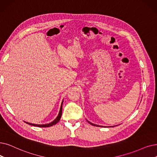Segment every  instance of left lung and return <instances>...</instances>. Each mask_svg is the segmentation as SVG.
Wrapping results in <instances>:
<instances>
[{"label": "left lung", "mask_w": 157, "mask_h": 157, "mask_svg": "<svg viewBox=\"0 0 157 157\" xmlns=\"http://www.w3.org/2000/svg\"><path fill=\"white\" fill-rule=\"evenodd\" d=\"M86 121L88 122V123H90V124H92V125H93V126H98V127H106V126H99V125H98V124H93V123H92V122H89L88 121V120H86ZM113 126H112V127H113ZM111 127V126H110Z\"/></svg>", "instance_id": "1"}]
</instances>
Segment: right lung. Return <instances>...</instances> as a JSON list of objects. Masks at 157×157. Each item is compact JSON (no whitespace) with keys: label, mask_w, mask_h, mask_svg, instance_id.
I'll use <instances>...</instances> for the list:
<instances>
[{"label":"right lung","mask_w":157,"mask_h":157,"mask_svg":"<svg viewBox=\"0 0 157 157\" xmlns=\"http://www.w3.org/2000/svg\"><path fill=\"white\" fill-rule=\"evenodd\" d=\"M63 100L62 101V104H61V106H60V109H59V113L57 117L54 119L53 121H52L51 122H50V123H48V124H33V123H30V122H25L24 121L25 123L28 124L29 125H32V126H37V127H42V128H45V127H50V126H52L54 124H56V123H58V122L60 120V118L61 117H62V105H63Z\"/></svg>","instance_id":"right-lung-1"}]
</instances>
